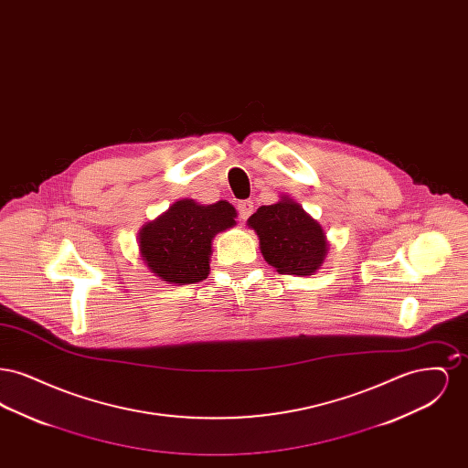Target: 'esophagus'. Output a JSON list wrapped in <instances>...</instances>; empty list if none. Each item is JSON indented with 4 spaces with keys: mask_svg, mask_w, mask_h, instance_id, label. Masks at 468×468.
Listing matches in <instances>:
<instances>
[{
    "mask_svg": "<svg viewBox=\"0 0 468 468\" xmlns=\"http://www.w3.org/2000/svg\"><path fill=\"white\" fill-rule=\"evenodd\" d=\"M252 208H254V203L252 200H242L239 201V205H237V210H239V216H240V219H247L250 214H252Z\"/></svg>",
    "mask_w": 468,
    "mask_h": 468,
    "instance_id": "1",
    "label": "esophagus"
}]
</instances>
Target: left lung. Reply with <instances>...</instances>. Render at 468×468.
Segmentation results:
<instances>
[{
    "label": "left lung",
    "mask_w": 468,
    "mask_h": 468,
    "mask_svg": "<svg viewBox=\"0 0 468 468\" xmlns=\"http://www.w3.org/2000/svg\"><path fill=\"white\" fill-rule=\"evenodd\" d=\"M260 237V249L270 267L288 275H312L321 267L328 242L323 228L294 201L260 207L249 218Z\"/></svg>",
    "instance_id": "obj_1"
}]
</instances>
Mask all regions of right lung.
Here are the masks:
<instances>
[{"label": "right lung", "instance_id": "add662e5", "mask_svg": "<svg viewBox=\"0 0 468 468\" xmlns=\"http://www.w3.org/2000/svg\"><path fill=\"white\" fill-rule=\"evenodd\" d=\"M228 201L198 205L180 200L140 231V252L147 267L170 284H195L207 279L216 233L235 224Z\"/></svg>", "mask_w": 468, "mask_h": 468}]
</instances>
